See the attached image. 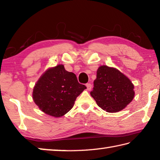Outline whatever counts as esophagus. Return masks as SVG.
Returning <instances> with one entry per match:
<instances>
[{
	"label": "esophagus",
	"mask_w": 160,
	"mask_h": 160,
	"mask_svg": "<svg viewBox=\"0 0 160 160\" xmlns=\"http://www.w3.org/2000/svg\"><path fill=\"white\" fill-rule=\"evenodd\" d=\"M86 87H87V89H88V90H91V89H92V85H91V83H87L86 84Z\"/></svg>",
	"instance_id": "esophagus-1"
}]
</instances>
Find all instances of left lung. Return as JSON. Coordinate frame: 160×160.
<instances>
[{
  "instance_id": "1",
  "label": "left lung",
  "mask_w": 160,
  "mask_h": 160,
  "mask_svg": "<svg viewBox=\"0 0 160 160\" xmlns=\"http://www.w3.org/2000/svg\"><path fill=\"white\" fill-rule=\"evenodd\" d=\"M133 88L131 80L119 70L102 66L97 70L90 94L103 110L113 113L122 110L132 101Z\"/></svg>"
}]
</instances>
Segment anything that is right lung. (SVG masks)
Segmentation results:
<instances>
[{"label":"right lung","instance_id":"1","mask_svg":"<svg viewBox=\"0 0 160 160\" xmlns=\"http://www.w3.org/2000/svg\"><path fill=\"white\" fill-rule=\"evenodd\" d=\"M78 82L73 72L63 65L47 70L39 78L33 90V99L47 114L60 117L72 109L77 97L86 89Z\"/></svg>","mask_w":160,"mask_h":160}]
</instances>
